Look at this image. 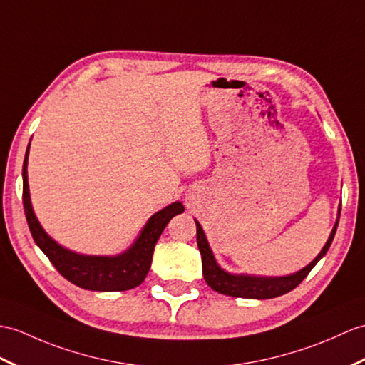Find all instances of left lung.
I'll return each mask as SVG.
<instances>
[{
	"label": "left lung",
	"instance_id": "left-lung-1",
	"mask_svg": "<svg viewBox=\"0 0 365 365\" xmlns=\"http://www.w3.org/2000/svg\"><path fill=\"white\" fill-rule=\"evenodd\" d=\"M339 216H341V207L337 210V219L331 233H329V238L325 242L324 247H322L319 255L312 259L308 266H304L303 269L297 270V272L283 275V277H261V275L227 272V270H224L217 264V261L213 255V250H211L208 244L205 232H203L199 221L194 219V222H196V227H197V245L202 255L203 278H205V282L211 289L219 294L230 295V297L266 300V299H274V297H279V295L283 294H287L289 291L295 289V287L303 282L304 277L311 272V269L325 257V253L328 252L329 245H331L334 240L337 224H339Z\"/></svg>",
	"mask_w": 365,
	"mask_h": 365
}]
</instances>
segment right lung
<instances>
[{
    "label": "right lung",
    "mask_w": 365,
    "mask_h": 365,
    "mask_svg": "<svg viewBox=\"0 0 365 365\" xmlns=\"http://www.w3.org/2000/svg\"><path fill=\"white\" fill-rule=\"evenodd\" d=\"M29 146L31 143L28 144L23 162L24 215H26L34 241L53 262L58 274L82 289L99 292L127 291L141 284L150 269L152 253H154L160 235L175 215L185 211L182 202H174L152 215L130 247L118 255H83V253L73 252L51 238L34 213L28 183Z\"/></svg>",
    "instance_id": "1"
}]
</instances>
